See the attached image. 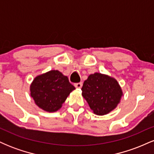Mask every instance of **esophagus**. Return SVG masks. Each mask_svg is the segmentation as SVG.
Wrapping results in <instances>:
<instances>
[{
	"instance_id": "obj_1",
	"label": "esophagus",
	"mask_w": 154,
	"mask_h": 154,
	"mask_svg": "<svg viewBox=\"0 0 154 154\" xmlns=\"http://www.w3.org/2000/svg\"><path fill=\"white\" fill-rule=\"evenodd\" d=\"M82 86V82H77V83H75V87L76 88H81Z\"/></svg>"
}]
</instances>
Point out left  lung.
<instances>
[{
    "instance_id": "left-lung-1",
    "label": "left lung",
    "mask_w": 154,
    "mask_h": 154,
    "mask_svg": "<svg viewBox=\"0 0 154 154\" xmlns=\"http://www.w3.org/2000/svg\"><path fill=\"white\" fill-rule=\"evenodd\" d=\"M81 90L82 96L97 115H105L115 109L122 95L117 81L100 73L90 75Z\"/></svg>"
}]
</instances>
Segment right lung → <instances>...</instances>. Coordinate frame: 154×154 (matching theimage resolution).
<instances>
[{
	"label": "right lung",
	"instance_id": "add662e5",
	"mask_svg": "<svg viewBox=\"0 0 154 154\" xmlns=\"http://www.w3.org/2000/svg\"><path fill=\"white\" fill-rule=\"evenodd\" d=\"M75 89L66 76L58 70H51L35 77L30 85V95L40 109L54 112L59 110Z\"/></svg>",
	"mask_w": 154,
	"mask_h": 154
}]
</instances>
